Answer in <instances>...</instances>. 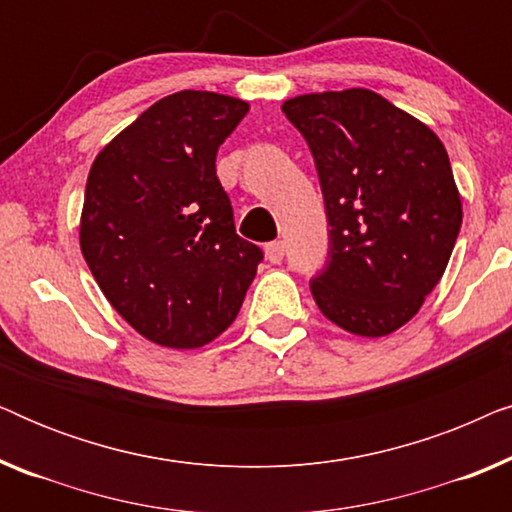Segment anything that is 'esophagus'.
I'll use <instances>...</instances> for the list:
<instances>
[{
    "label": "esophagus",
    "instance_id": "1",
    "mask_svg": "<svg viewBox=\"0 0 512 512\" xmlns=\"http://www.w3.org/2000/svg\"><path fill=\"white\" fill-rule=\"evenodd\" d=\"M265 258H268L270 263H282L284 258V242H270L265 244Z\"/></svg>",
    "mask_w": 512,
    "mask_h": 512
}]
</instances>
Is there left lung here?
<instances>
[{
	"instance_id": "obj_1",
	"label": "left lung",
	"mask_w": 512,
	"mask_h": 512,
	"mask_svg": "<svg viewBox=\"0 0 512 512\" xmlns=\"http://www.w3.org/2000/svg\"><path fill=\"white\" fill-rule=\"evenodd\" d=\"M282 111L310 146L331 226L310 282L319 310L363 338L394 333L436 289L461 228L443 142L366 88L298 95Z\"/></svg>"
}]
</instances>
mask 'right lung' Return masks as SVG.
<instances>
[{
    "label": "right lung",
    "instance_id": "add662e5",
    "mask_svg": "<svg viewBox=\"0 0 512 512\" xmlns=\"http://www.w3.org/2000/svg\"><path fill=\"white\" fill-rule=\"evenodd\" d=\"M249 104L181 90L151 104L90 167L81 251L111 307L160 347L195 349L233 324L263 251L235 233L216 151Z\"/></svg>",
    "mask_w": 512,
    "mask_h": 512
}]
</instances>
